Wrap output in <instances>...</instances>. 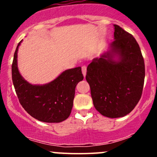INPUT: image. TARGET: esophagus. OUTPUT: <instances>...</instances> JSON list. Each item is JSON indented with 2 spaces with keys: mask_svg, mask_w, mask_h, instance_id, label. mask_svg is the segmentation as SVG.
Returning <instances> with one entry per match:
<instances>
[{
  "mask_svg": "<svg viewBox=\"0 0 157 157\" xmlns=\"http://www.w3.org/2000/svg\"><path fill=\"white\" fill-rule=\"evenodd\" d=\"M82 74L84 75V77H86V67L82 66Z\"/></svg>",
  "mask_w": 157,
  "mask_h": 157,
  "instance_id": "obj_1",
  "label": "esophagus"
}]
</instances>
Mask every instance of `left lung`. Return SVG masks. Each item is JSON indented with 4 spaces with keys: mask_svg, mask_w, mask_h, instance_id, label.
Listing matches in <instances>:
<instances>
[{
    "mask_svg": "<svg viewBox=\"0 0 157 157\" xmlns=\"http://www.w3.org/2000/svg\"><path fill=\"white\" fill-rule=\"evenodd\" d=\"M114 41L109 50L87 67L86 78L95 109L102 116L120 118L129 114L141 99L145 63L135 38L114 25Z\"/></svg>",
    "mask_w": 157,
    "mask_h": 157,
    "instance_id": "left-lung-1",
    "label": "left lung"
}]
</instances>
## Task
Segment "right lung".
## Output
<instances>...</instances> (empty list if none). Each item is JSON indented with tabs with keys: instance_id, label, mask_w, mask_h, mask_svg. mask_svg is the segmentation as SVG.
I'll list each match as a JSON object with an SVG mask.
<instances>
[{
	"instance_id": "add662e5",
	"label": "right lung",
	"mask_w": 157,
	"mask_h": 157,
	"mask_svg": "<svg viewBox=\"0 0 157 157\" xmlns=\"http://www.w3.org/2000/svg\"><path fill=\"white\" fill-rule=\"evenodd\" d=\"M18 44L14 53L12 75L16 93L26 112L45 123H60L70 116L75 87L83 79L81 67L63 71L57 78L44 85H32L26 81L18 69Z\"/></svg>"
}]
</instances>
